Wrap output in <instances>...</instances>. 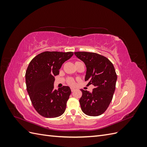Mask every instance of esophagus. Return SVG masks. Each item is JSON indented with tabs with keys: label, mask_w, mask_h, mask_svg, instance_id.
I'll use <instances>...</instances> for the list:
<instances>
[{
	"label": "esophagus",
	"mask_w": 147,
	"mask_h": 147,
	"mask_svg": "<svg viewBox=\"0 0 147 147\" xmlns=\"http://www.w3.org/2000/svg\"><path fill=\"white\" fill-rule=\"evenodd\" d=\"M70 89H71V91H72V92H74L75 91V89L73 88H71Z\"/></svg>",
	"instance_id": "obj_1"
}]
</instances>
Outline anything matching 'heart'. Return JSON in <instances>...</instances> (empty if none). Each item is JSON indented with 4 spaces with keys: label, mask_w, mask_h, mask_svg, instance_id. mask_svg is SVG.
Segmentation results:
<instances>
[{
    "label": "heart",
    "mask_w": 147,
    "mask_h": 147,
    "mask_svg": "<svg viewBox=\"0 0 147 147\" xmlns=\"http://www.w3.org/2000/svg\"><path fill=\"white\" fill-rule=\"evenodd\" d=\"M67 83L69 84L71 86H73L75 84V82L74 80V79L72 78H69L67 79Z\"/></svg>",
    "instance_id": "obj_1"
}]
</instances>
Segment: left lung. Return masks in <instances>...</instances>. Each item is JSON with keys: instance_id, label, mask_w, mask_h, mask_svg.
Instances as JSON below:
<instances>
[{"instance_id": "left-lung-1", "label": "left lung", "mask_w": 147, "mask_h": 147, "mask_svg": "<svg viewBox=\"0 0 147 147\" xmlns=\"http://www.w3.org/2000/svg\"><path fill=\"white\" fill-rule=\"evenodd\" d=\"M86 67L85 81L95 88L91 92L81 90L80 99L82 110L89 116L97 117L104 113L112 100L117 75L114 66L106 57L96 53L75 52Z\"/></svg>"}]
</instances>
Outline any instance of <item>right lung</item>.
I'll list each match as a JSON object with an SVG mask.
<instances>
[{
	"label": "right lung",
	"mask_w": 147,
	"mask_h": 147,
	"mask_svg": "<svg viewBox=\"0 0 147 147\" xmlns=\"http://www.w3.org/2000/svg\"><path fill=\"white\" fill-rule=\"evenodd\" d=\"M73 52L45 51L32 59L26 72V88L32 105L46 118H55L64 112L71 90L63 86L54 90L55 76Z\"/></svg>",
	"instance_id": "add662e5"
}]
</instances>
